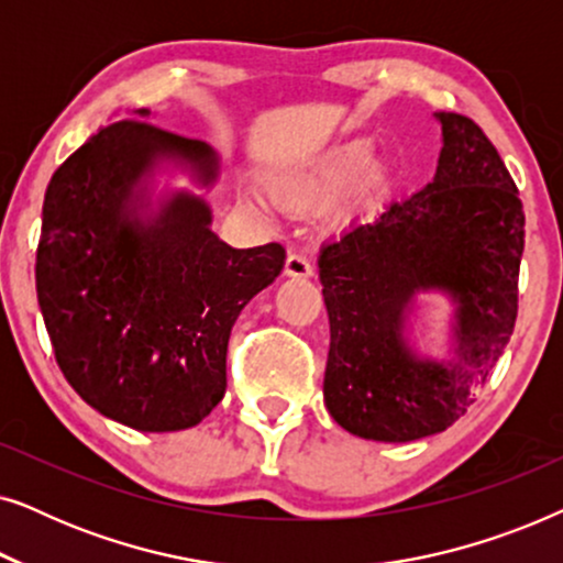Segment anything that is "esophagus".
Wrapping results in <instances>:
<instances>
[{"mask_svg":"<svg viewBox=\"0 0 563 563\" xmlns=\"http://www.w3.org/2000/svg\"><path fill=\"white\" fill-rule=\"evenodd\" d=\"M284 274L291 276V279H307V276L314 274V268L302 253H289L287 264H284Z\"/></svg>","mask_w":563,"mask_h":563,"instance_id":"esophagus-1","label":"esophagus"}]
</instances>
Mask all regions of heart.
<instances>
[{"mask_svg": "<svg viewBox=\"0 0 563 563\" xmlns=\"http://www.w3.org/2000/svg\"><path fill=\"white\" fill-rule=\"evenodd\" d=\"M391 189V166L374 156V141L353 135L320 151L305 164L284 168L268 179L274 202L291 212H318L343 197L345 210H368ZM245 210L268 220L272 210L256 195L243 197Z\"/></svg>", "mask_w": 563, "mask_h": 563, "instance_id": "obj_1", "label": "heart"}]
</instances>
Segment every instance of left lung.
<instances>
[{"instance_id": "8db88e82", "label": "left lung", "mask_w": 563, "mask_h": 563, "mask_svg": "<svg viewBox=\"0 0 563 563\" xmlns=\"http://www.w3.org/2000/svg\"><path fill=\"white\" fill-rule=\"evenodd\" d=\"M433 118L443 143L433 181L374 222H353L318 258L330 320L322 395L338 426L366 441L410 443L453 426L518 318V187L476 122ZM420 294L454 305L449 360L411 341Z\"/></svg>"}]
</instances>
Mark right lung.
Segmentation results:
<instances>
[{
  "instance_id": "1",
  "label": "right lung",
  "mask_w": 563,
  "mask_h": 563,
  "mask_svg": "<svg viewBox=\"0 0 563 563\" xmlns=\"http://www.w3.org/2000/svg\"><path fill=\"white\" fill-rule=\"evenodd\" d=\"M151 110L99 128L45 189L35 287L60 372L84 402L143 433L195 428L225 395L238 314L284 268V249H233L189 189L220 179L202 141L153 128Z\"/></svg>"
}]
</instances>
